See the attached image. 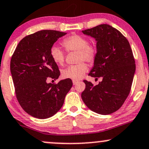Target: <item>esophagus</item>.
<instances>
[{
    "label": "esophagus",
    "instance_id": "obj_1",
    "mask_svg": "<svg viewBox=\"0 0 149 149\" xmlns=\"http://www.w3.org/2000/svg\"><path fill=\"white\" fill-rule=\"evenodd\" d=\"M72 83H73V85L75 86L78 83V81H72Z\"/></svg>",
    "mask_w": 149,
    "mask_h": 149
}]
</instances>
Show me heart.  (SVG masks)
<instances>
[{"mask_svg": "<svg viewBox=\"0 0 149 149\" xmlns=\"http://www.w3.org/2000/svg\"><path fill=\"white\" fill-rule=\"evenodd\" d=\"M62 45L68 52H77V62H80L77 65L68 66L63 69L61 72L62 77L73 81L81 79L88 70L86 64L81 61H85L89 63H93L96 58V49L90 45L85 37L79 35H72L65 38L62 42ZM50 56L55 63L63 65L65 61V54L58 46L53 45L51 47Z\"/></svg>", "mask_w": 149, "mask_h": 149, "instance_id": "b5f03b06", "label": "heart"}]
</instances>
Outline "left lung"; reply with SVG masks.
<instances>
[{"mask_svg": "<svg viewBox=\"0 0 149 149\" xmlns=\"http://www.w3.org/2000/svg\"><path fill=\"white\" fill-rule=\"evenodd\" d=\"M81 32L97 41L96 58L88 75L102 77L96 86L84 81L86 88L82 100L93 112L111 114L120 108L131 91L135 72L131 45L122 33L107 24Z\"/></svg>", "mask_w": 149, "mask_h": 149, "instance_id": "left-lung-1", "label": "left lung"}]
</instances>
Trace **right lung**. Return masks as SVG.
<instances>
[{"mask_svg":"<svg viewBox=\"0 0 149 149\" xmlns=\"http://www.w3.org/2000/svg\"><path fill=\"white\" fill-rule=\"evenodd\" d=\"M65 32L41 30L24 37L13 54L10 71L16 98L22 108L31 116L46 119L53 116L63 106L65 95L72 86L70 79L57 84V64L50 56V49ZM53 81V80H52Z\"/></svg>","mask_w":149,"mask_h":149,"instance_id":"right-lung-1","label":"right lung"}]
</instances>
